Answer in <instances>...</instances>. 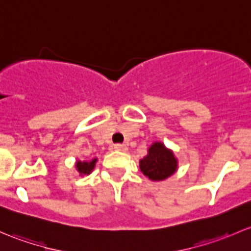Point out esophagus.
<instances>
[{
  "label": "esophagus",
  "instance_id": "esophagus-1",
  "mask_svg": "<svg viewBox=\"0 0 251 251\" xmlns=\"http://www.w3.org/2000/svg\"><path fill=\"white\" fill-rule=\"evenodd\" d=\"M115 150L116 151H120V152H126L128 150V147L123 144H116L115 145Z\"/></svg>",
  "mask_w": 251,
  "mask_h": 251
}]
</instances>
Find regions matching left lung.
<instances>
[{"mask_svg": "<svg viewBox=\"0 0 251 251\" xmlns=\"http://www.w3.org/2000/svg\"><path fill=\"white\" fill-rule=\"evenodd\" d=\"M140 169L151 180L161 181L176 170V159L163 144L154 143L149 149V154L140 161Z\"/></svg>", "mask_w": 251, "mask_h": 251, "instance_id": "obj_1", "label": "left lung"}]
</instances>
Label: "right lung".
I'll use <instances>...</instances> for the list:
<instances>
[{
  "label": "right lung",
  "instance_id": "obj_1",
  "mask_svg": "<svg viewBox=\"0 0 251 251\" xmlns=\"http://www.w3.org/2000/svg\"><path fill=\"white\" fill-rule=\"evenodd\" d=\"M95 162H97V159H95V158L93 159V161H90V162H81V161H78L76 163V168H77V170H78V173L81 175L89 174V173L93 170V168H94Z\"/></svg>",
  "mask_w": 251,
  "mask_h": 251
}]
</instances>
